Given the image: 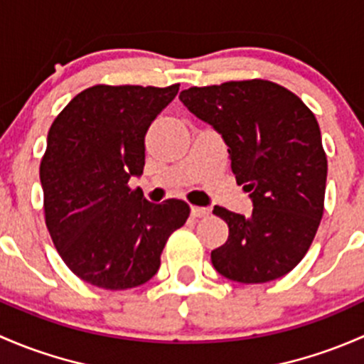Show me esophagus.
<instances>
[{
  "instance_id": "34e87169",
  "label": "esophagus",
  "mask_w": 364,
  "mask_h": 364,
  "mask_svg": "<svg viewBox=\"0 0 364 364\" xmlns=\"http://www.w3.org/2000/svg\"><path fill=\"white\" fill-rule=\"evenodd\" d=\"M210 213L208 208H203V207H193L191 208V215L194 217V219H201V217H207Z\"/></svg>"
}]
</instances>
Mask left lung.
Masks as SVG:
<instances>
[{"label":"left lung","instance_id":"8db88e82","mask_svg":"<svg viewBox=\"0 0 364 364\" xmlns=\"http://www.w3.org/2000/svg\"><path fill=\"white\" fill-rule=\"evenodd\" d=\"M181 101L223 136L254 205L249 217L213 208L230 228L226 243L212 250L213 268L242 284L280 279L310 249L324 212L328 159L316 115L259 78L186 89Z\"/></svg>","mask_w":364,"mask_h":364}]
</instances>
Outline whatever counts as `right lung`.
Listing matches in <instances>:
<instances>
[{
    "label": "right lung",
    "mask_w": 364,
    "mask_h": 364,
    "mask_svg": "<svg viewBox=\"0 0 364 364\" xmlns=\"http://www.w3.org/2000/svg\"><path fill=\"white\" fill-rule=\"evenodd\" d=\"M178 85H95L48 129L40 164L45 224L66 266L84 282L131 289L156 275L166 240L189 205H156L127 182L145 166V134Z\"/></svg>",
    "instance_id": "right-lung-1"
}]
</instances>
